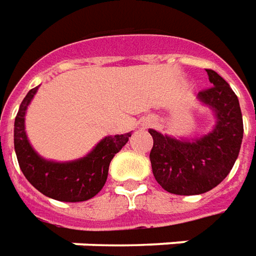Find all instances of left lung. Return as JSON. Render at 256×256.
I'll return each mask as SVG.
<instances>
[{"label": "left lung", "instance_id": "1", "mask_svg": "<svg viewBox=\"0 0 256 256\" xmlns=\"http://www.w3.org/2000/svg\"><path fill=\"white\" fill-rule=\"evenodd\" d=\"M210 89L198 102L214 114L212 131L194 139H177L149 130L153 138L150 163L162 188L176 195H199L223 181L238 158L244 125L238 98L218 72L206 70Z\"/></svg>", "mask_w": 256, "mask_h": 256}]
</instances>
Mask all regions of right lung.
<instances>
[{"label":"right lung","mask_w":256,"mask_h":256,"mask_svg":"<svg viewBox=\"0 0 256 256\" xmlns=\"http://www.w3.org/2000/svg\"><path fill=\"white\" fill-rule=\"evenodd\" d=\"M37 89L38 86L26 94L14 125V145L20 170L37 191L48 198L61 202H84L93 198L104 186L110 162L128 142L131 132L106 136L86 156L72 162L42 158L30 145L24 130L26 110Z\"/></svg>","instance_id":"add662e5"}]
</instances>
